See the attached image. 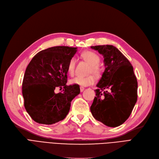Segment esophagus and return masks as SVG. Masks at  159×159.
<instances>
[{
	"mask_svg": "<svg viewBox=\"0 0 159 159\" xmlns=\"http://www.w3.org/2000/svg\"><path fill=\"white\" fill-rule=\"evenodd\" d=\"M84 90V87H83V86H80V92H83Z\"/></svg>",
	"mask_w": 159,
	"mask_h": 159,
	"instance_id": "1",
	"label": "esophagus"
}]
</instances>
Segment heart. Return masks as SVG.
<instances>
[{
    "mask_svg": "<svg viewBox=\"0 0 159 159\" xmlns=\"http://www.w3.org/2000/svg\"><path fill=\"white\" fill-rule=\"evenodd\" d=\"M82 57L86 61H87L91 66L90 69V73H93L96 76L100 75V69L98 64L100 62V57L96 53L90 52V51H86L82 53ZM76 60L75 58L70 59L68 65V73L73 75L75 72ZM96 77L94 75H89L87 76H76L70 80V84H76L82 86H87L93 84L95 83Z\"/></svg>",
    "mask_w": 159,
    "mask_h": 159,
    "instance_id": "heart-1",
    "label": "heart"
}]
</instances>
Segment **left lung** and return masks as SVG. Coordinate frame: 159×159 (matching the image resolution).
Instances as JSON below:
<instances>
[{"label":"left lung","mask_w":159,"mask_h":159,"mask_svg":"<svg viewBox=\"0 0 159 159\" xmlns=\"http://www.w3.org/2000/svg\"><path fill=\"white\" fill-rule=\"evenodd\" d=\"M104 57L105 70L94 90L90 111L107 126L121 125L131 114L137 100V80L134 68L120 51L111 45L91 46ZM105 89V91L103 90Z\"/></svg>","instance_id":"1"}]
</instances>
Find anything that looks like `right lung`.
Masks as SVG:
<instances>
[{"label": "right lung", "instance_id": "right-lung-1", "mask_svg": "<svg viewBox=\"0 0 159 159\" xmlns=\"http://www.w3.org/2000/svg\"><path fill=\"white\" fill-rule=\"evenodd\" d=\"M76 48L56 46L41 51L28 64L22 82L24 107L32 119L52 125L65 118L79 85L67 86V67ZM57 88L62 93H55Z\"/></svg>", "mask_w": 159, "mask_h": 159}]
</instances>
